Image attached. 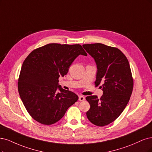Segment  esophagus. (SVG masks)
<instances>
[{
    "label": "esophagus",
    "mask_w": 152,
    "mask_h": 152,
    "mask_svg": "<svg viewBox=\"0 0 152 152\" xmlns=\"http://www.w3.org/2000/svg\"><path fill=\"white\" fill-rule=\"evenodd\" d=\"M85 100V96H83L82 95H79V100L80 102H82V101H84Z\"/></svg>",
    "instance_id": "34e87169"
}]
</instances>
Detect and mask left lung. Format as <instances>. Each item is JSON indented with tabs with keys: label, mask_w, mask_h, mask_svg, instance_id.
<instances>
[{
	"label": "left lung",
	"mask_w": 152,
	"mask_h": 152,
	"mask_svg": "<svg viewBox=\"0 0 152 152\" xmlns=\"http://www.w3.org/2000/svg\"><path fill=\"white\" fill-rule=\"evenodd\" d=\"M86 51L94 58L97 66L95 86L103 83L104 94L86 97L90 109L86 116L92 124L105 126L114 122L128 104L133 89L129 63L119 48L102 43L84 44Z\"/></svg>",
	"instance_id": "1"
}]
</instances>
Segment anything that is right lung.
<instances>
[{
	"mask_svg": "<svg viewBox=\"0 0 152 152\" xmlns=\"http://www.w3.org/2000/svg\"><path fill=\"white\" fill-rule=\"evenodd\" d=\"M79 55L87 56L80 44L49 43L33 50L24 61L18 91L33 119L44 125L54 124L77 101L76 94L62 89L58 82Z\"/></svg>",
	"mask_w": 152,
	"mask_h": 152,
	"instance_id": "add662e5",
	"label": "right lung"
}]
</instances>
